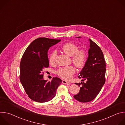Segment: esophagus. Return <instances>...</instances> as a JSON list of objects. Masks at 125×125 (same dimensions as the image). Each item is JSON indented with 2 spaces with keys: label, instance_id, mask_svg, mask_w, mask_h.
I'll list each match as a JSON object with an SVG mask.
<instances>
[{
  "label": "esophagus",
  "instance_id": "obj_1",
  "mask_svg": "<svg viewBox=\"0 0 125 125\" xmlns=\"http://www.w3.org/2000/svg\"><path fill=\"white\" fill-rule=\"evenodd\" d=\"M62 83L65 84H70V83L69 82H68L67 81H66V80H63Z\"/></svg>",
  "mask_w": 125,
  "mask_h": 125
}]
</instances>
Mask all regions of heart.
I'll return each mask as SVG.
<instances>
[{
  "label": "heart",
  "instance_id": "b5f03b06",
  "mask_svg": "<svg viewBox=\"0 0 125 125\" xmlns=\"http://www.w3.org/2000/svg\"><path fill=\"white\" fill-rule=\"evenodd\" d=\"M62 50L66 54L72 56V60L75 65L79 68H82L85 64L87 54L84 49H79L78 46L72 42H67L63 45ZM56 53L52 52L49 56V62L53 64L55 62ZM75 72V69L72 66H68L60 68L57 71V74L63 79H70Z\"/></svg>",
  "mask_w": 125,
  "mask_h": 125
}]
</instances>
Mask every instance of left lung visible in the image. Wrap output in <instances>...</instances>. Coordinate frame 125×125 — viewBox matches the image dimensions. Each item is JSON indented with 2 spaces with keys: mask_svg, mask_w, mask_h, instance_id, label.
Listing matches in <instances>:
<instances>
[{
  "mask_svg": "<svg viewBox=\"0 0 125 125\" xmlns=\"http://www.w3.org/2000/svg\"><path fill=\"white\" fill-rule=\"evenodd\" d=\"M80 38L81 37H78ZM90 48L84 66L79 73L78 78L82 82L75 83L80 87V92L74 97L81 102H87L94 100L98 94L105 82L106 63L103 52L94 42L89 39ZM86 81L85 83L83 82Z\"/></svg>",
  "mask_w": 125,
  "mask_h": 125,
  "instance_id": "8db88e82",
  "label": "left lung"
}]
</instances>
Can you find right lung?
Instances as JSON below:
<instances>
[{
  "label": "right lung",
  "instance_id": "1",
  "mask_svg": "<svg viewBox=\"0 0 125 125\" xmlns=\"http://www.w3.org/2000/svg\"><path fill=\"white\" fill-rule=\"evenodd\" d=\"M61 40L40 38L34 40L27 47L20 65V80L31 100L46 102L55 96L57 88L62 83L57 77L51 82L43 79V70L49 66L47 51Z\"/></svg>",
  "mask_w": 125,
  "mask_h": 125
}]
</instances>
